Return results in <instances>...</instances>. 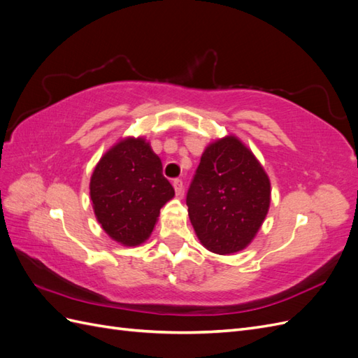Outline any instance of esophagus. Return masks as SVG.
<instances>
[{"label": "esophagus", "mask_w": 358, "mask_h": 358, "mask_svg": "<svg viewBox=\"0 0 358 358\" xmlns=\"http://www.w3.org/2000/svg\"><path fill=\"white\" fill-rule=\"evenodd\" d=\"M171 183H173V188H175V191H176V196H180L182 191H183L182 180L180 179H173Z\"/></svg>", "instance_id": "34e87169"}]
</instances>
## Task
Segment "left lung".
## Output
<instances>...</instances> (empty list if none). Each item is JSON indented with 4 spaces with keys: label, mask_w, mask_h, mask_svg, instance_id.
Returning <instances> with one entry per match:
<instances>
[{
    "label": "left lung",
    "mask_w": 358,
    "mask_h": 358,
    "mask_svg": "<svg viewBox=\"0 0 358 358\" xmlns=\"http://www.w3.org/2000/svg\"><path fill=\"white\" fill-rule=\"evenodd\" d=\"M270 179L234 134L206 146L187 196L189 221L200 243L220 255L254 241L270 208Z\"/></svg>",
    "instance_id": "1"
}]
</instances>
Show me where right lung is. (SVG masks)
<instances>
[{
	"label": "right lung",
	"instance_id": "right-lung-1",
	"mask_svg": "<svg viewBox=\"0 0 358 358\" xmlns=\"http://www.w3.org/2000/svg\"><path fill=\"white\" fill-rule=\"evenodd\" d=\"M95 218L112 241L138 246L149 239L159 209L175 197L145 137H124L96 162L90 182Z\"/></svg>",
	"mask_w": 358,
	"mask_h": 358
}]
</instances>
